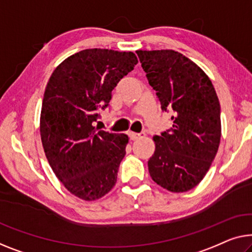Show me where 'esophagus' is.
<instances>
[{
	"instance_id": "34e87169",
	"label": "esophagus",
	"mask_w": 252,
	"mask_h": 252,
	"mask_svg": "<svg viewBox=\"0 0 252 252\" xmlns=\"http://www.w3.org/2000/svg\"><path fill=\"white\" fill-rule=\"evenodd\" d=\"M129 136L130 138L132 139V140H138V139H140L142 137H145V132H140V133H136V132H129Z\"/></svg>"
}]
</instances>
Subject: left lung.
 Wrapping results in <instances>:
<instances>
[{
    "mask_svg": "<svg viewBox=\"0 0 252 252\" xmlns=\"http://www.w3.org/2000/svg\"><path fill=\"white\" fill-rule=\"evenodd\" d=\"M149 85L162 110H172L171 130L155 136L148 171L157 185L171 192H186L205 178L219 150L220 105L204 71L172 50L137 51Z\"/></svg>",
    "mask_w": 252,
    "mask_h": 252,
    "instance_id": "8db88e82",
    "label": "left lung"
}]
</instances>
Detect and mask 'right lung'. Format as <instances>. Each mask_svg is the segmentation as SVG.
<instances>
[{
  "mask_svg": "<svg viewBox=\"0 0 252 252\" xmlns=\"http://www.w3.org/2000/svg\"><path fill=\"white\" fill-rule=\"evenodd\" d=\"M138 63L132 52L89 48L56 66L40 112V138L52 170L65 189L86 201L115 186L129 138L94 126L112 90Z\"/></svg>",
  "mask_w": 252,
  "mask_h": 252,
  "instance_id": "obj_1",
  "label": "right lung"
}]
</instances>
